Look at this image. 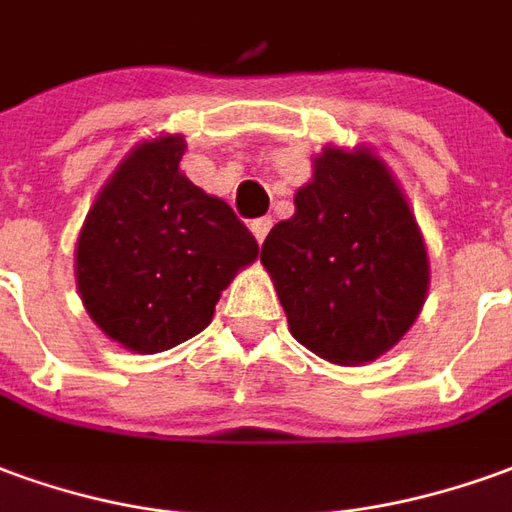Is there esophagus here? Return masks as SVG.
<instances>
[{
    "label": "esophagus",
    "instance_id": "esophagus-1",
    "mask_svg": "<svg viewBox=\"0 0 512 512\" xmlns=\"http://www.w3.org/2000/svg\"><path fill=\"white\" fill-rule=\"evenodd\" d=\"M271 224H274V221L268 219H255L252 221V224H249V227H252V235H255L257 238V244H263V241H266V235H268V230H271Z\"/></svg>",
    "mask_w": 512,
    "mask_h": 512
}]
</instances>
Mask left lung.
I'll use <instances>...</instances> for the list:
<instances>
[{
  "instance_id": "left-lung-1",
  "label": "left lung",
  "mask_w": 512,
  "mask_h": 512,
  "mask_svg": "<svg viewBox=\"0 0 512 512\" xmlns=\"http://www.w3.org/2000/svg\"><path fill=\"white\" fill-rule=\"evenodd\" d=\"M293 205L260 249L291 335L338 366L377 360L413 327L430 288L402 188L366 146H327Z\"/></svg>"
}]
</instances>
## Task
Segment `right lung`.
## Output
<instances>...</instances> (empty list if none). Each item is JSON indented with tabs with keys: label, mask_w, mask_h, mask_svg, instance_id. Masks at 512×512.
Listing matches in <instances>:
<instances>
[{
	"label": "right lung",
	"mask_w": 512,
	"mask_h": 512,
	"mask_svg": "<svg viewBox=\"0 0 512 512\" xmlns=\"http://www.w3.org/2000/svg\"><path fill=\"white\" fill-rule=\"evenodd\" d=\"M182 135L144 141L96 196L77 238L82 305L107 338L166 352L213 318L257 241L232 207L180 171Z\"/></svg>",
	"instance_id": "add662e5"
}]
</instances>
